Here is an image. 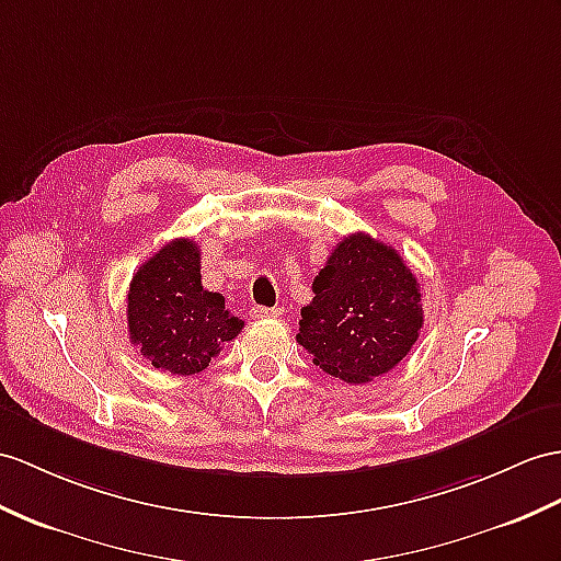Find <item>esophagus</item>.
<instances>
[{
	"instance_id": "esophagus-1",
	"label": "esophagus",
	"mask_w": 561,
	"mask_h": 561,
	"mask_svg": "<svg viewBox=\"0 0 561 561\" xmlns=\"http://www.w3.org/2000/svg\"><path fill=\"white\" fill-rule=\"evenodd\" d=\"M252 317L254 319H276L280 317L278 307H252Z\"/></svg>"
}]
</instances>
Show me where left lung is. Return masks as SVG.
<instances>
[{"mask_svg":"<svg viewBox=\"0 0 561 561\" xmlns=\"http://www.w3.org/2000/svg\"><path fill=\"white\" fill-rule=\"evenodd\" d=\"M311 288L297 343L328 376L366 383L398 366L416 343L421 290L390 244L366 233L343 238Z\"/></svg>","mask_w":561,"mask_h":561,"instance_id":"8db88e82","label":"left lung"}]
</instances>
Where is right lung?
Instances as JSON below:
<instances>
[{
    "instance_id": "add662e5",
    "label": "right lung",
    "mask_w": 561,
    "mask_h": 561,
    "mask_svg": "<svg viewBox=\"0 0 561 561\" xmlns=\"http://www.w3.org/2000/svg\"><path fill=\"white\" fill-rule=\"evenodd\" d=\"M199 248L175 238L138 268L128 290V333L159 371H204L244 321L226 309V297L204 290Z\"/></svg>"
}]
</instances>
